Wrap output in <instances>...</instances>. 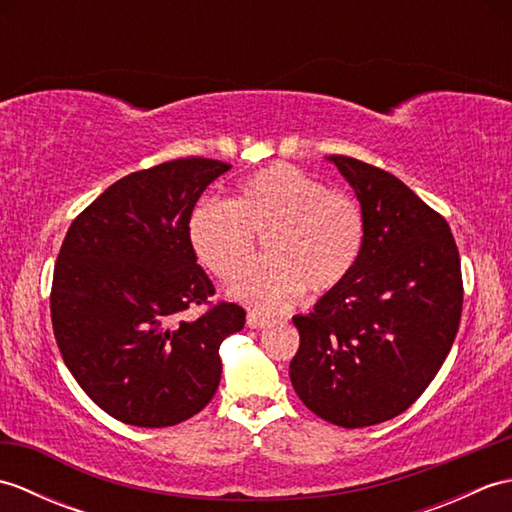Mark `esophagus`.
I'll return each instance as SVG.
<instances>
[{"label":"esophagus","mask_w":512,"mask_h":512,"mask_svg":"<svg viewBox=\"0 0 512 512\" xmlns=\"http://www.w3.org/2000/svg\"><path fill=\"white\" fill-rule=\"evenodd\" d=\"M270 321L266 319V317H262V314H257V312H248V317H246V325L248 328H253V330H262V328H266Z\"/></svg>","instance_id":"esophagus-1"}]
</instances>
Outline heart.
<instances>
[{
    "mask_svg": "<svg viewBox=\"0 0 512 512\" xmlns=\"http://www.w3.org/2000/svg\"><path fill=\"white\" fill-rule=\"evenodd\" d=\"M255 237L264 239L268 259L244 270L228 295L277 314L306 288L321 297L352 277L365 246V215L352 195L286 162L246 178L231 202L206 200L191 211V248L215 277L233 279L253 259Z\"/></svg>",
    "mask_w": 512,
    "mask_h": 512,
    "instance_id": "1",
    "label": "heart"
}]
</instances>
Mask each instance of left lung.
<instances>
[{
	"label": "left lung",
	"mask_w": 512,
	"mask_h": 512,
	"mask_svg": "<svg viewBox=\"0 0 512 512\" xmlns=\"http://www.w3.org/2000/svg\"><path fill=\"white\" fill-rule=\"evenodd\" d=\"M365 215L361 262L341 288L297 314V396L319 418L358 429L396 418L436 378L462 314L460 253L449 224L405 182L328 156Z\"/></svg>",
	"instance_id": "1"
}]
</instances>
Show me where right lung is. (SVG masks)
Returning <instances> with one entry per match:
<instances>
[{"mask_svg":"<svg viewBox=\"0 0 512 512\" xmlns=\"http://www.w3.org/2000/svg\"><path fill=\"white\" fill-rule=\"evenodd\" d=\"M231 165L180 158L129 173L85 209L63 239L50 312L65 365L112 418L171 427L209 405L220 345L244 328L237 303L173 323L215 288L189 242V217Z\"/></svg>","mask_w":512,"mask_h":512,"instance_id":"right-lung-1","label":"right lung"}]
</instances>
